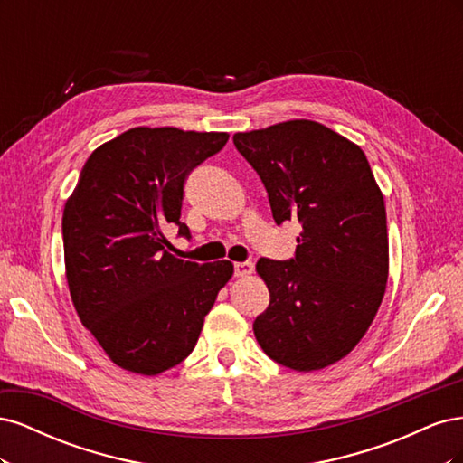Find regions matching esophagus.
<instances>
[{"instance_id":"1","label":"esophagus","mask_w":463,"mask_h":463,"mask_svg":"<svg viewBox=\"0 0 463 463\" xmlns=\"http://www.w3.org/2000/svg\"><path fill=\"white\" fill-rule=\"evenodd\" d=\"M250 272H253V262L245 260V262H235V264H233V274H235L237 278L249 276Z\"/></svg>"}]
</instances>
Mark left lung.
Here are the masks:
<instances>
[{
	"label": "left lung",
	"instance_id": "1",
	"mask_svg": "<svg viewBox=\"0 0 463 463\" xmlns=\"http://www.w3.org/2000/svg\"><path fill=\"white\" fill-rule=\"evenodd\" d=\"M278 226L301 223L289 260L259 259L270 305L253 322L264 354L293 371L345 357L369 330L388 279L386 208L365 152L317 121L235 133Z\"/></svg>",
	"mask_w": 463,
	"mask_h": 463
}]
</instances>
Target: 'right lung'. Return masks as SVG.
<instances>
[{
    "label": "right lung",
    "instance_id": "right-lung-1",
    "mask_svg": "<svg viewBox=\"0 0 463 463\" xmlns=\"http://www.w3.org/2000/svg\"><path fill=\"white\" fill-rule=\"evenodd\" d=\"M228 133L135 128L98 146L63 210L67 284L79 318L118 367L158 374L197 345L230 260L199 264L170 253L165 230L181 222L193 167Z\"/></svg>",
    "mask_w": 463,
    "mask_h": 463
}]
</instances>
